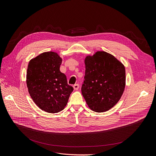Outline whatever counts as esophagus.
Here are the masks:
<instances>
[{"label": "esophagus", "mask_w": 156, "mask_h": 156, "mask_svg": "<svg viewBox=\"0 0 156 156\" xmlns=\"http://www.w3.org/2000/svg\"><path fill=\"white\" fill-rule=\"evenodd\" d=\"M79 87H80V85H79L78 84H74V85H73V88H74L75 90H78Z\"/></svg>", "instance_id": "1"}]
</instances>
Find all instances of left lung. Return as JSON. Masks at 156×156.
Returning a JSON list of instances; mask_svg holds the SVG:
<instances>
[{
	"label": "left lung",
	"mask_w": 156,
	"mask_h": 156,
	"mask_svg": "<svg viewBox=\"0 0 156 156\" xmlns=\"http://www.w3.org/2000/svg\"><path fill=\"white\" fill-rule=\"evenodd\" d=\"M85 76L81 93L88 107L106 112L121 99L126 86L124 65L112 55L97 51L84 58Z\"/></svg>",
	"instance_id": "left-lung-1"
}]
</instances>
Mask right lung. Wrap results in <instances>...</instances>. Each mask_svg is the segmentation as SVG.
<instances>
[{
	"mask_svg": "<svg viewBox=\"0 0 156 156\" xmlns=\"http://www.w3.org/2000/svg\"><path fill=\"white\" fill-rule=\"evenodd\" d=\"M62 62L57 53L47 51L31 59L27 67L26 83L30 96L38 108L49 113L62 111L73 90L60 72Z\"/></svg>",
	"mask_w": 156,
	"mask_h": 156,
	"instance_id": "obj_1",
	"label": "right lung"
}]
</instances>
